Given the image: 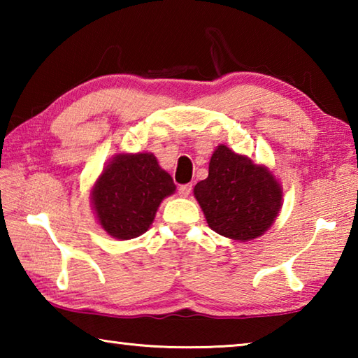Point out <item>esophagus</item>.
I'll return each instance as SVG.
<instances>
[{"mask_svg": "<svg viewBox=\"0 0 358 358\" xmlns=\"http://www.w3.org/2000/svg\"><path fill=\"white\" fill-rule=\"evenodd\" d=\"M191 191H192V185H180L178 186V194L180 196H183V197H187L191 194Z\"/></svg>", "mask_w": 358, "mask_h": 358, "instance_id": "esophagus-1", "label": "esophagus"}]
</instances>
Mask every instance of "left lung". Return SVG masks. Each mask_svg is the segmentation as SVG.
<instances>
[{
    "label": "left lung",
    "instance_id": "8db88e82",
    "mask_svg": "<svg viewBox=\"0 0 358 358\" xmlns=\"http://www.w3.org/2000/svg\"><path fill=\"white\" fill-rule=\"evenodd\" d=\"M208 226L222 237L248 241L262 235L280 213L281 187L265 167L220 145L208 177L194 187Z\"/></svg>",
    "mask_w": 358,
    "mask_h": 358
}]
</instances>
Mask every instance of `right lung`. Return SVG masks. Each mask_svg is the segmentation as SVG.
<instances>
[{"label": "right lung", "instance_id": "1", "mask_svg": "<svg viewBox=\"0 0 358 358\" xmlns=\"http://www.w3.org/2000/svg\"><path fill=\"white\" fill-rule=\"evenodd\" d=\"M173 191L172 177L153 155H118L94 186L93 208L108 235L129 240L147 232L162 199Z\"/></svg>", "mask_w": 358, "mask_h": 358}]
</instances>
